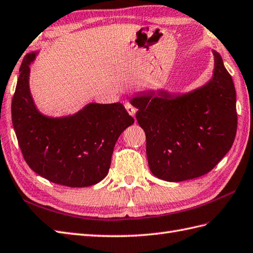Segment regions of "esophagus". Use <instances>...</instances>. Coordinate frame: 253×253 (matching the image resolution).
<instances>
[{"label":"esophagus","instance_id":"1","mask_svg":"<svg viewBox=\"0 0 253 253\" xmlns=\"http://www.w3.org/2000/svg\"><path fill=\"white\" fill-rule=\"evenodd\" d=\"M125 108H126V110L128 111V113L134 118L135 112H137V109H135V107H133L130 102H126L125 103Z\"/></svg>","mask_w":253,"mask_h":253}]
</instances>
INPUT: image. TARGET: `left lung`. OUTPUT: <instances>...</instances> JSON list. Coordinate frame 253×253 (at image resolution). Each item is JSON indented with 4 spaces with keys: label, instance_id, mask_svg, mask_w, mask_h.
Wrapping results in <instances>:
<instances>
[{
    "label": "left lung",
    "instance_id": "1",
    "mask_svg": "<svg viewBox=\"0 0 253 253\" xmlns=\"http://www.w3.org/2000/svg\"><path fill=\"white\" fill-rule=\"evenodd\" d=\"M212 80L194 92L173 97L163 90L131 100L146 135L148 167L168 182L197 178L215 168L234 142L236 92L221 56L213 51Z\"/></svg>",
    "mask_w": 253,
    "mask_h": 253
}]
</instances>
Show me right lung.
Segmentation results:
<instances>
[{
	"label": "right lung",
	"instance_id": "obj_1",
	"mask_svg": "<svg viewBox=\"0 0 253 253\" xmlns=\"http://www.w3.org/2000/svg\"><path fill=\"white\" fill-rule=\"evenodd\" d=\"M24 57L11 101V119L25 163L38 175L67 187H87L107 176L114 145L133 124L121 102L90 103L75 115L46 118L37 111L29 88Z\"/></svg>",
	"mask_w": 253,
	"mask_h": 253
}]
</instances>
